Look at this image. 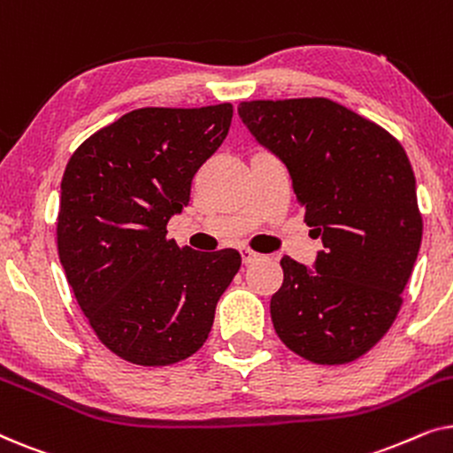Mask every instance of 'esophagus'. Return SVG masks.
<instances>
[{"instance_id":"34e87169","label":"esophagus","mask_w":453,"mask_h":453,"mask_svg":"<svg viewBox=\"0 0 453 453\" xmlns=\"http://www.w3.org/2000/svg\"><path fill=\"white\" fill-rule=\"evenodd\" d=\"M241 259H243V264L247 265V264L257 262V259H262V256H259V253H256V251H251V250H241Z\"/></svg>"}]
</instances>
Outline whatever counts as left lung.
<instances>
[{
    "instance_id": "left-lung-1",
    "label": "left lung",
    "mask_w": 453,
    "mask_h": 453,
    "mask_svg": "<svg viewBox=\"0 0 453 453\" xmlns=\"http://www.w3.org/2000/svg\"><path fill=\"white\" fill-rule=\"evenodd\" d=\"M253 138L293 179L305 225L321 239L313 265L282 257L272 295L278 338L319 365L365 355L394 324L417 262L423 219L400 142L330 98L239 104Z\"/></svg>"
}]
</instances>
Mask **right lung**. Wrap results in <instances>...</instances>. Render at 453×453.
Wrapping results in <instances>:
<instances>
[{
    "instance_id": "add662e5",
    "label": "right lung",
    "mask_w": 453,
    "mask_h": 453,
    "mask_svg": "<svg viewBox=\"0 0 453 453\" xmlns=\"http://www.w3.org/2000/svg\"><path fill=\"white\" fill-rule=\"evenodd\" d=\"M231 119V103L135 109L90 135L65 166L61 265L98 340L129 363L163 367L200 350L239 272V251L166 239Z\"/></svg>"
}]
</instances>
